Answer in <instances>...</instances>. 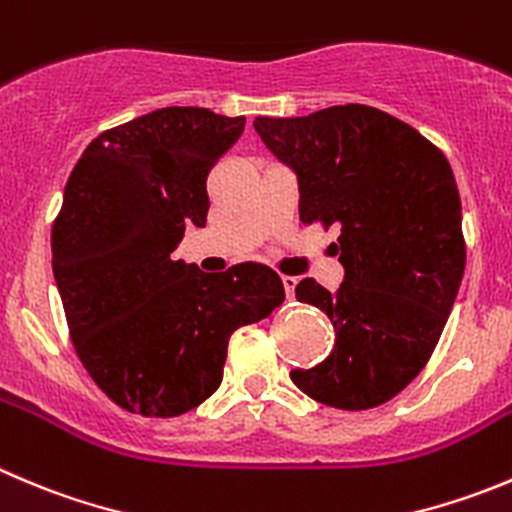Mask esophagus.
Here are the masks:
<instances>
[{
  "instance_id": "34e87169",
  "label": "esophagus",
  "mask_w": 512,
  "mask_h": 512,
  "mask_svg": "<svg viewBox=\"0 0 512 512\" xmlns=\"http://www.w3.org/2000/svg\"><path fill=\"white\" fill-rule=\"evenodd\" d=\"M282 285H285V295L290 297H295V287H297V277H290V275H285L282 277Z\"/></svg>"
}]
</instances>
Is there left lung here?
I'll list each match as a JSON object with an SVG mask.
<instances>
[{"label":"left lung","instance_id":"8db88e82","mask_svg":"<svg viewBox=\"0 0 512 512\" xmlns=\"http://www.w3.org/2000/svg\"><path fill=\"white\" fill-rule=\"evenodd\" d=\"M267 150L297 175L300 220L340 227L337 292L295 287L335 327L320 365L292 370L297 388L340 410L388 403L418 377L453 310L465 270L463 212L443 152L410 124L367 104L307 117H257Z\"/></svg>","mask_w":512,"mask_h":512}]
</instances>
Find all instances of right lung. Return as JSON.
I'll return each mask as SVG.
<instances>
[{
  "mask_svg": "<svg viewBox=\"0 0 512 512\" xmlns=\"http://www.w3.org/2000/svg\"><path fill=\"white\" fill-rule=\"evenodd\" d=\"M245 117L165 107L89 142L52 227V270L79 360L119 408L175 418L222 382L230 335L285 300L280 275L242 262L202 272L172 252L205 227L207 175Z\"/></svg>",
  "mask_w": 512,
  "mask_h": 512,
  "instance_id": "add662e5",
  "label": "right lung"
}]
</instances>
